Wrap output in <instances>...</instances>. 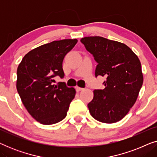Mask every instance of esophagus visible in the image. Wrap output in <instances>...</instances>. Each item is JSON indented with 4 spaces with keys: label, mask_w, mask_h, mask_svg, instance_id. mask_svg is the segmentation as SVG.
<instances>
[{
    "label": "esophagus",
    "mask_w": 157,
    "mask_h": 157,
    "mask_svg": "<svg viewBox=\"0 0 157 157\" xmlns=\"http://www.w3.org/2000/svg\"><path fill=\"white\" fill-rule=\"evenodd\" d=\"M76 90L77 91H82V90H83V88H81V87H79V86H76Z\"/></svg>",
    "instance_id": "34e87169"
}]
</instances>
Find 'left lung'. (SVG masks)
Masks as SVG:
<instances>
[{"instance_id":"obj_1","label":"left lung","mask_w":157,"mask_h":157,"mask_svg":"<svg viewBox=\"0 0 157 157\" xmlns=\"http://www.w3.org/2000/svg\"><path fill=\"white\" fill-rule=\"evenodd\" d=\"M81 42L97 62L95 76H105L104 89H95L88 104L89 112L100 122L120 121L134 106L143 84L141 62L122 43L101 36H89Z\"/></svg>"}]
</instances>
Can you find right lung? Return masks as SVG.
<instances>
[{"label":"right lung","mask_w":157,"mask_h":157,"mask_svg":"<svg viewBox=\"0 0 157 157\" xmlns=\"http://www.w3.org/2000/svg\"><path fill=\"white\" fill-rule=\"evenodd\" d=\"M76 39L55 40L29 51L17 69L16 88L31 117L45 125L56 124L66 117L76 91L65 82L55 85L53 78H63L65 56Z\"/></svg>","instance_id":"right-lung-1"}]
</instances>
